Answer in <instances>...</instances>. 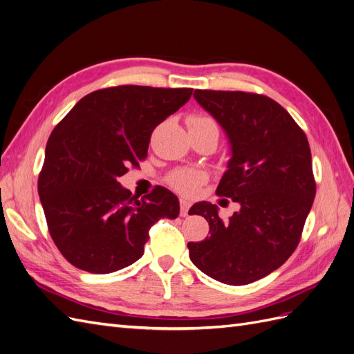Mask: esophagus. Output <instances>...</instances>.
<instances>
[{
	"instance_id": "esophagus-1",
	"label": "esophagus",
	"mask_w": 354,
	"mask_h": 354,
	"mask_svg": "<svg viewBox=\"0 0 354 354\" xmlns=\"http://www.w3.org/2000/svg\"><path fill=\"white\" fill-rule=\"evenodd\" d=\"M190 208V202L187 199H180V216L186 217Z\"/></svg>"
}]
</instances>
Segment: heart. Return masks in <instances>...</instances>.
I'll return each instance as SVG.
<instances>
[{
	"instance_id": "1",
	"label": "heart",
	"mask_w": 354,
	"mask_h": 354,
	"mask_svg": "<svg viewBox=\"0 0 354 354\" xmlns=\"http://www.w3.org/2000/svg\"><path fill=\"white\" fill-rule=\"evenodd\" d=\"M207 120L208 118L192 116L189 118V122H201ZM203 180H205V174L199 169H192V168H180L174 171V173L168 178L169 186L185 196H194L198 192V189L201 187V185L203 183Z\"/></svg>"
}]
</instances>
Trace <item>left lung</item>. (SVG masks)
I'll return each mask as SVG.
<instances>
[{"label": "left lung", "instance_id": "left-lung-1", "mask_svg": "<svg viewBox=\"0 0 354 354\" xmlns=\"http://www.w3.org/2000/svg\"><path fill=\"white\" fill-rule=\"evenodd\" d=\"M194 97L227 134L232 158L216 190L238 202L229 221L217 205L198 202L209 238L189 242L201 272L227 285H246L292 255L313 205L316 183L307 137L282 106L263 94L195 90Z\"/></svg>", "mask_w": 354, "mask_h": 354}]
</instances>
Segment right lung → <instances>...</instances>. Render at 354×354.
<instances>
[{
    "label": "right lung",
    "mask_w": 354,
    "mask_h": 354,
    "mask_svg": "<svg viewBox=\"0 0 354 354\" xmlns=\"http://www.w3.org/2000/svg\"><path fill=\"white\" fill-rule=\"evenodd\" d=\"M192 88L118 85L93 91L51 131L38 194L51 239L81 270L106 274L137 261L149 229L177 218V196L156 186L142 199L118 177L146 159L151 136Z\"/></svg>",
    "instance_id": "add662e5"
}]
</instances>
